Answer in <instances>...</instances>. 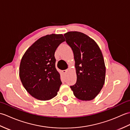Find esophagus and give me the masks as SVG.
I'll return each mask as SVG.
<instances>
[{
	"instance_id": "esophagus-1",
	"label": "esophagus",
	"mask_w": 130,
	"mask_h": 130,
	"mask_svg": "<svg viewBox=\"0 0 130 130\" xmlns=\"http://www.w3.org/2000/svg\"><path fill=\"white\" fill-rule=\"evenodd\" d=\"M67 71H68V70H67V69H66V70H62V73H64V74H66V73H67Z\"/></svg>"
}]
</instances>
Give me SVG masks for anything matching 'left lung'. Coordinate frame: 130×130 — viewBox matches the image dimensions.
<instances>
[{
  "mask_svg": "<svg viewBox=\"0 0 130 130\" xmlns=\"http://www.w3.org/2000/svg\"><path fill=\"white\" fill-rule=\"evenodd\" d=\"M63 36L72 49L75 61L76 82L70 86L71 89L80 100H92L104 84L106 67L103 55L95 41L82 32H69Z\"/></svg>",
  "mask_w": 130,
  "mask_h": 130,
  "instance_id": "8db88e82",
  "label": "left lung"
}]
</instances>
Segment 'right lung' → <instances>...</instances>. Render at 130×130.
<instances>
[{
    "instance_id": "add662e5",
    "label": "right lung",
    "mask_w": 130,
    "mask_h": 130,
    "mask_svg": "<svg viewBox=\"0 0 130 130\" xmlns=\"http://www.w3.org/2000/svg\"><path fill=\"white\" fill-rule=\"evenodd\" d=\"M65 41L62 35H46L29 47L22 58L19 77L33 97L47 101L57 95L62 83L55 67V52Z\"/></svg>"
}]
</instances>
